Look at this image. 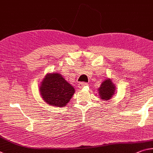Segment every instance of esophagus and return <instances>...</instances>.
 <instances>
[{"mask_svg": "<svg viewBox=\"0 0 153 153\" xmlns=\"http://www.w3.org/2000/svg\"><path fill=\"white\" fill-rule=\"evenodd\" d=\"M87 82H81V83H79V89H82V87H85V86H87Z\"/></svg>", "mask_w": 153, "mask_h": 153, "instance_id": "obj_1", "label": "esophagus"}]
</instances>
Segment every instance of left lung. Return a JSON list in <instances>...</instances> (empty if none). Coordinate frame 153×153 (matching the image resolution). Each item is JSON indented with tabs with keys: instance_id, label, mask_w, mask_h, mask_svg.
<instances>
[{
	"instance_id": "left-lung-1",
	"label": "left lung",
	"mask_w": 153,
	"mask_h": 153,
	"mask_svg": "<svg viewBox=\"0 0 153 153\" xmlns=\"http://www.w3.org/2000/svg\"><path fill=\"white\" fill-rule=\"evenodd\" d=\"M99 95L101 100H109L111 99L116 92V86L112 82L111 80L105 79L98 89Z\"/></svg>"
}]
</instances>
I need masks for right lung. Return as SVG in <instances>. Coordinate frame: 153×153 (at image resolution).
<instances>
[{
	"mask_svg": "<svg viewBox=\"0 0 153 153\" xmlns=\"http://www.w3.org/2000/svg\"><path fill=\"white\" fill-rule=\"evenodd\" d=\"M39 87V92L45 103L54 107H64L74 93V89L58 72L48 73Z\"/></svg>",
	"mask_w": 153,
	"mask_h": 153,
	"instance_id": "add662e5",
	"label": "right lung"
}]
</instances>
